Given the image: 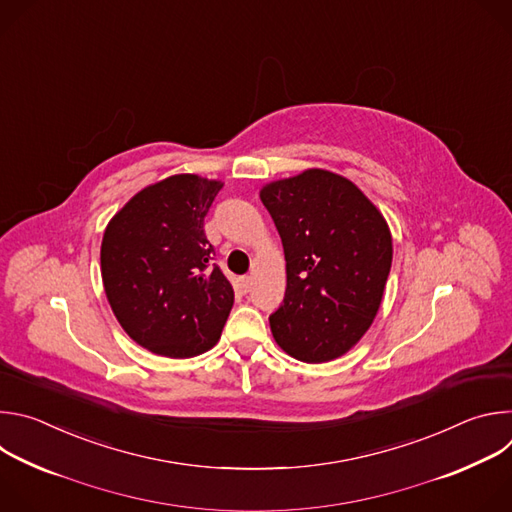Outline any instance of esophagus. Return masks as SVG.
<instances>
[{
    "label": "esophagus",
    "instance_id": "esophagus-1",
    "mask_svg": "<svg viewBox=\"0 0 512 512\" xmlns=\"http://www.w3.org/2000/svg\"><path fill=\"white\" fill-rule=\"evenodd\" d=\"M251 277L249 275H245V277H241V281H239V285H241V289H243V294H247V291L251 289Z\"/></svg>",
    "mask_w": 512,
    "mask_h": 512
}]
</instances>
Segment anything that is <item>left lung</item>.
<instances>
[{
    "mask_svg": "<svg viewBox=\"0 0 512 512\" xmlns=\"http://www.w3.org/2000/svg\"><path fill=\"white\" fill-rule=\"evenodd\" d=\"M261 202L287 271L283 304L269 316L275 342L304 362L342 356L381 306L393 261L383 214L350 180L326 170L271 182Z\"/></svg>",
    "mask_w": 512,
    "mask_h": 512,
    "instance_id": "obj_1",
    "label": "left lung"
}]
</instances>
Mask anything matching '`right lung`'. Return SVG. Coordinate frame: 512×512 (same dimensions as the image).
Returning a JSON list of instances; mask_svg holds the SVG:
<instances>
[{
    "label": "right lung",
    "mask_w": 512,
    "mask_h": 512,
    "mask_svg": "<svg viewBox=\"0 0 512 512\" xmlns=\"http://www.w3.org/2000/svg\"><path fill=\"white\" fill-rule=\"evenodd\" d=\"M223 188L194 174L137 192L105 229L101 275L121 328L143 348L190 358L212 348L235 291L214 261L204 216Z\"/></svg>",
    "instance_id": "add662e5"
}]
</instances>
